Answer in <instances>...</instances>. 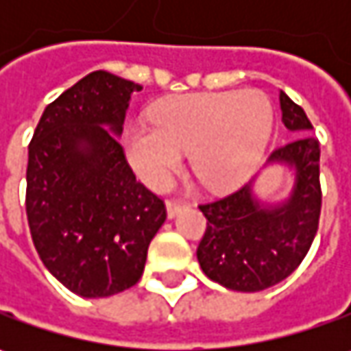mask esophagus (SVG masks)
I'll return each mask as SVG.
<instances>
[{
  "label": "esophagus",
  "instance_id": "34e87169",
  "mask_svg": "<svg viewBox=\"0 0 351 351\" xmlns=\"http://www.w3.org/2000/svg\"><path fill=\"white\" fill-rule=\"evenodd\" d=\"M183 205L185 203H180V201H173V199H168L166 201V210H168V217L169 219H173L180 210L183 209Z\"/></svg>",
  "mask_w": 351,
  "mask_h": 351
}]
</instances>
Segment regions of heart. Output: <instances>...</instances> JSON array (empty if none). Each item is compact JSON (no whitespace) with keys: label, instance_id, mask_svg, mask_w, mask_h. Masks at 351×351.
Returning <instances> with one entry per match:
<instances>
[{"label":"heart","instance_id":"heart-1","mask_svg":"<svg viewBox=\"0 0 351 351\" xmlns=\"http://www.w3.org/2000/svg\"><path fill=\"white\" fill-rule=\"evenodd\" d=\"M152 123H132L125 144L132 168L150 187H164L189 152L191 169L213 191L244 182L262 158L274 107L260 89L180 95L158 103Z\"/></svg>","mask_w":351,"mask_h":351}]
</instances>
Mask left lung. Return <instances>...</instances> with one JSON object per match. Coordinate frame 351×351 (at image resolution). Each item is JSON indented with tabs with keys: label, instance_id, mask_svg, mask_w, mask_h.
Masks as SVG:
<instances>
[{
	"label": "left lung",
	"instance_id": "obj_1",
	"mask_svg": "<svg viewBox=\"0 0 351 351\" xmlns=\"http://www.w3.org/2000/svg\"><path fill=\"white\" fill-rule=\"evenodd\" d=\"M281 121L295 141L276 148L267 164L295 169L291 195L265 207L252 193V182L230 195L199 205L207 217V230L199 242L197 260L203 274L232 291H263L289 277L303 262L318 230L320 144L313 125L295 101L281 91Z\"/></svg>",
	"mask_w": 351,
	"mask_h": 351
}]
</instances>
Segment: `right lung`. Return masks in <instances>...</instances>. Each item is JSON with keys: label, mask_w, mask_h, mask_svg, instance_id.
Wrapping results in <instances>:
<instances>
[{"label": "right lung", "mask_w": 351, "mask_h": 351, "mask_svg": "<svg viewBox=\"0 0 351 351\" xmlns=\"http://www.w3.org/2000/svg\"><path fill=\"white\" fill-rule=\"evenodd\" d=\"M141 89L91 72L48 105L29 144L25 205L34 248L64 287L89 299L141 279L166 221L164 201L136 182L117 138Z\"/></svg>", "instance_id": "add662e5"}]
</instances>
